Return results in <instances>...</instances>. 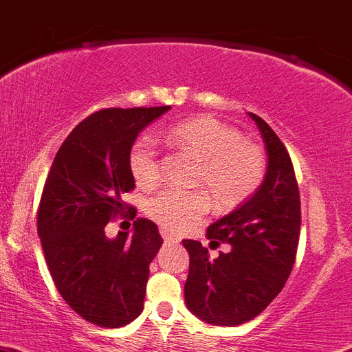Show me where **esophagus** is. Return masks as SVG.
<instances>
[{"label":"esophagus","mask_w":352,"mask_h":352,"mask_svg":"<svg viewBox=\"0 0 352 352\" xmlns=\"http://www.w3.org/2000/svg\"><path fill=\"white\" fill-rule=\"evenodd\" d=\"M161 235H162V239H164V242H169V244H177V242H179V239L175 237V235L168 234L164 229H161Z\"/></svg>","instance_id":"obj_1"}]
</instances>
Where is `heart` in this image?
<instances>
[{"mask_svg":"<svg viewBox=\"0 0 352 352\" xmlns=\"http://www.w3.org/2000/svg\"><path fill=\"white\" fill-rule=\"evenodd\" d=\"M168 142L200 161L195 184L212 193L217 205L234 208L252 197L266 177V155L244 139L234 126L212 117L177 123L168 132ZM129 169L135 183L151 188L161 177L155 142L140 137L129 151ZM210 206L203 190H162L146 203L147 215L162 229L179 232L198 222Z\"/></svg>","mask_w":352,"mask_h":352,"instance_id":"obj_1","label":"heart"}]
</instances>
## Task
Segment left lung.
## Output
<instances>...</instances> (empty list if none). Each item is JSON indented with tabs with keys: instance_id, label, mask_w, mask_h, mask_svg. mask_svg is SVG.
Listing matches in <instances>:
<instances>
[{
	"instance_id": "1",
	"label": "left lung",
	"mask_w": 352,
	"mask_h": 352,
	"mask_svg": "<svg viewBox=\"0 0 352 352\" xmlns=\"http://www.w3.org/2000/svg\"><path fill=\"white\" fill-rule=\"evenodd\" d=\"M257 123L267 151V171L254 197L206 229L212 242L232 245L210 259L201 242L186 239L188 309L213 325H241L266 309L283 289L298 249L300 191L292 157L266 122ZM220 244V242H217Z\"/></svg>"
}]
</instances>
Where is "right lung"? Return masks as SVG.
<instances>
[{"instance_id": "1", "label": "right lung", "mask_w": 352, "mask_h": 352, "mask_svg": "<svg viewBox=\"0 0 352 352\" xmlns=\"http://www.w3.org/2000/svg\"><path fill=\"white\" fill-rule=\"evenodd\" d=\"M169 108L91 113L64 140L43 184L37 230L47 267L64 302L98 327H122L144 310L149 264L162 244L157 226L140 217L132 235L117 239H107L104 227L132 210L122 200L135 188L129 151Z\"/></svg>"}]
</instances>
